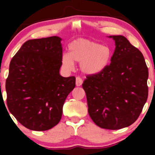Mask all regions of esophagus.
Masks as SVG:
<instances>
[{
	"label": "esophagus",
	"instance_id": "obj_1",
	"mask_svg": "<svg viewBox=\"0 0 155 155\" xmlns=\"http://www.w3.org/2000/svg\"><path fill=\"white\" fill-rule=\"evenodd\" d=\"M82 83H83V80H82L81 78L79 77V76H77L76 78V85L77 87H80V86H81Z\"/></svg>",
	"mask_w": 155,
	"mask_h": 155
}]
</instances>
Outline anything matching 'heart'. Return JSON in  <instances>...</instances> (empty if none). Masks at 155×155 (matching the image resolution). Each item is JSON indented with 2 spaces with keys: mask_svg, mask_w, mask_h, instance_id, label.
<instances>
[{
  "mask_svg": "<svg viewBox=\"0 0 155 155\" xmlns=\"http://www.w3.org/2000/svg\"><path fill=\"white\" fill-rule=\"evenodd\" d=\"M68 53L62 54L61 66L66 71L74 69V62L80 63V68L84 74L96 75L102 72L110 64L111 48L107 45L88 39L79 38L69 44Z\"/></svg>",
  "mask_w": 155,
  "mask_h": 155,
  "instance_id": "heart-1",
  "label": "heart"
}]
</instances>
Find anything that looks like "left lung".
Returning a JSON list of instances; mask_svg holds the SVG:
<instances>
[{"label": "left lung", "mask_w": 155, "mask_h": 155, "mask_svg": "<svg viewBox=\"0 0 155 155\" xmlns=\"http://www.w3.org/2000/svg\"><path fill=\"white\" fill-rule=\"evenodd\" d=\"M115 41L111 64L101 73L87 75L82 87L88 111L97 126L119 130L132 124L147 100L149 76L144 56L123 36Z\"/></svg>", "instance_id": "8db88e82"}]
</instances>
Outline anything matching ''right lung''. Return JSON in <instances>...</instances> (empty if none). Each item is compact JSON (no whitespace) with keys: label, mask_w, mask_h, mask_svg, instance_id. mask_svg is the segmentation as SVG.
Wrapping results in <instances>:
<instances>
[{"label":"right lung","mask_w":155,"mask_h":155,"mask_svg":"<svg viewBox=\"0 0 155 155\" xmlns=\"http://www.w3.org/2000/svg\"><path fill=\"white\" fill-rule=\"evenodd\" d=\"M61 41L58 36L27 41L10 63L5 82L8 108L31 130L46 131L56 126L64 101L76 86L74 76L59 74Z\"/></svg>","instance_id":"obj_1"}]
</instances>
